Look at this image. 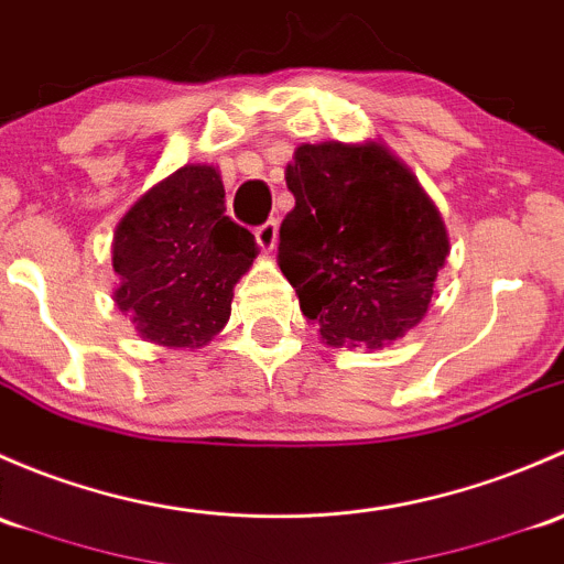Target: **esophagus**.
Masks as SVG:
<instances>
[{"mask_svg": "<svg viewBox=\"0 0 564 564\" xmlns=\"http://www.w3.org/2000/svg\"><path fill=\"white\" fill-rule=\"evenodd\" d=\"M276 236H280V223H276V219H269V223H263L260 228H254V239H258L263 252H271V249L276 247Z\"/></svg>", "mask_w": 564, "mask_h": 564, "instance_id": "1", "label": "esophagus"}]
</instances>
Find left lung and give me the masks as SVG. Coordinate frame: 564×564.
Segmentation results:
<instances>
[{
  "mask_svg": "<svg viewBox=\"0 0 564 564\" xmlns=\"http://www.w3.org/2000/svg\"><path fill=\"white\" fill-rule=\"evenodd\" d=\"M295 208L280 269L328 345L377 350L415 328L448 258L440 212L382 143H304L284 171Z\"/></svg>",
  "mask_w": 564,
  "mask_h": 564,
  "instance_id": "8db88e82",
  "label": "left lung"
}]
</instances>
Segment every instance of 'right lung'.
Listing matches in <instances>:
<instances>
[{
    "mask_svg": "<svg viewBox=\"0 0 564 564\" xmlns=\"http://www.w3.org/2000/svg\"><path fill=\"white\" fill-rule=\"evenodd\" d=\"M254 258V236L225 217L217 167L184 165L116 225L113 301L143 339L195 350L225 328Z\"/></svg>",
    "mask_w": 564,
    "mask_h": 564,
    "instance_id": "add662e5",
    "label": "right lung"
}]
</instances>
